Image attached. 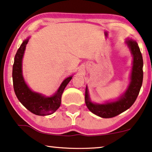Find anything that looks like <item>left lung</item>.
<instances>
[{"label":"left lung","instance_id":"left-lung-1","mask_svg":"<svg viewBox=\"0 0 152 152\" xmlns=\"http://www.w3.org/2000/svg\"><path fill=\"white\" fill-rule=\"evenodd\" d=\"M126 43L129 48L133 56L132 69L129 86L120 99L115 101L104 104L94 103L90 100L86 86L85 94L86 106L92 113L101 118H113L129 109L136 100L141 88L143 78V61L141 51L135 41L128 39Z\"/></svg>","mask_w":152,"mask_h":152}]
</instances>
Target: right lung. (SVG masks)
<instances>
[{
  "mask_svg": "<svg viewBox=\"0 0 152 152\" xmlns=\"http://www.w3.org/2000/svg\"><path fill=\"white\" fill-rule=\"evenodd\" d=\"M28 40V38L23 41L14 58L12 72L14 91L19 101L32 113L43 116L51 115L60 107L63 91L73 76L65 79L57 92L50 97H46L30 90L23 77L22 68V58Z\"/></svg>",
  "mask_w": 152,
  "mask_h": 152,
  "instance_id": "right-lung-1",
  "label": "right lung"
}]
</instances>
